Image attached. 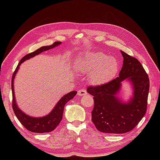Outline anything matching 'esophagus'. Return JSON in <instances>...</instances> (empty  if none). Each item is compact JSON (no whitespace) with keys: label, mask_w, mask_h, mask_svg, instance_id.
Masks as SVG:
<instances>
[{"label":"esophagus","mask_w":160,"mask_h":160,"mask_svg":"<svg viewBox=\"0 0 160 160\" xmlns=\"http://www.w3.org/2000/svg\"><path fill=\"white\" fill-rule=\"evenodd\" d=\"M86 94H87V91L84 89L79 90L78 91V93H77V95H79V96H83V95H85Z\"/></svg>","instance_id":"1"}]
</instances>
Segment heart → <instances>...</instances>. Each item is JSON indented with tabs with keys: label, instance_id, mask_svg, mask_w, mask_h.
Instances as JSON below:
<instances>
[{
	"label": "heart",
	"instance_id": "obj_1",
	"mask_svg": "<svg viewBox=\"0 0 160 160\" xmlns=\"http://www.w3.org/2000/svg\"><path fill=\"white\" fill-rule=\"evenodd\" d=\"M119 63L115 57L108 56L101 52L88 51L77 58L75 69L88 74V81L93 85L108 83L117 73Z\"/></svg>",
	"mask_w": 160,
	"mask_h": 160
}]
</instances>
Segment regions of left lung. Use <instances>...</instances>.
<instances>
[{
    "label": "left lung",
    "mask_w": 160,
    "mask_h": 160,
    "mask_svg": "<svg viewBox=\"0 0 160 160\" xmlns=\"http://www.w3.org/2000/svg\"><path fill=\"white\" fill-rule=\"evenodd\" d=\"M123 63L119 76L108 83L88 87V93L93 96L92 122L99 132L124 133L132 130L146 113L149 89L148 75L140 62L121 51ZM124 80L130 83L133 92L128 102L118 97Z\"/></svg>",
    "instance_id": "obj_1"
}]
</instances>
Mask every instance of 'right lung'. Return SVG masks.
I'll return each instance as SVG.
<instances>
[{
    "mask_svg": "<svg viewBox=\"0 0 160 160\" xmlns=\"http://www.w3.org/2000/svg\"><path fill=\"white\" fill-rule=\"evenodd\" d=\"M61 44V42L60 41L55 42L51 45L41 47L39 49H37L34 52L26 55L25 57H23L22 58L20 62H19V63L18 64L17 68L12 75L11 81V88L12 93V109L14 114L17 116V118L19 122L21 123V124L27 129L30 131L31 132L42 133H48L54 130L57 127V125L60 123L61 121L62 118V114H63L65 104L68 102L69 100L74 98L77 92L76 91H72L62 96L61 99L57 103L54 108L52 109V111L48 115L39 118L32 117V116L28 115L25 113H24L23 111L18 108V106L17 104L14 92V77H15L16 74L17 73L19 68H20V65L23 62H25V61L31 59V58L40 54V53H41L43 51L53 49V48L59 46Z\"/></svg>",
    "mask_w": 160,
    "mask_h": 160,
    "instance_id": "obj_1",
    "label": "right lung"
}]
</instances>
